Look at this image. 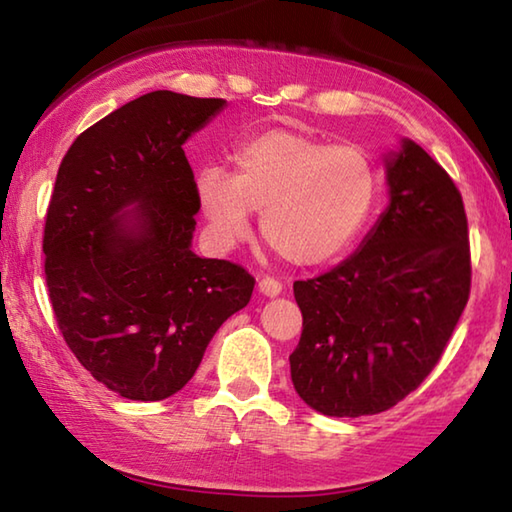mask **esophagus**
<instances>
[{"label": "esophagus", "mask_w": 512, "mask_h": 512, "mask_svg": "<svg viewBox=\"0 0 512 512\" xmlns=\"http://www.w3.org/2000/svg\"><path fill=\"white\" fill-rule=\"evenodd\" d=\"M257 291L266 298H275V296H280V293H282V284L273 280V277H262V280L257 282Z\"/></svg>", "instance_id": "esophagus-1"}]
</instances>
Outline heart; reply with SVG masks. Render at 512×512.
<instances>
[{"label":"heart","mask_w":512,"mask_h":512,"mask_svg":"<svg viewBox=\"0 0 512 512\" xmlns=\"http://www.w3.org/2000/svg\"><path fill=\"white\" fill-rule=\"evenodd\" d=\"M232 164V176L219 167L196 176L207 237L221 250L244 239L253 210H262L259 230L277 255L327 264L354 244L377 198V169L361 146L291 128L246 137Z\"/></svg>","instance_id":"obj_1"}]
</instances>
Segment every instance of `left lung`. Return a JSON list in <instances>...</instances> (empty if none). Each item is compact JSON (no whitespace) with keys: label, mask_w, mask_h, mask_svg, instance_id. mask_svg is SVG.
<instances>
[{"label":"left lung","mask_w":512,"mask_h":512,"mask_svg":"<svg viewBox=\"0 0 512 512\" xmlns=\"http://www.w3.org/2000/svg\"><path fill=\"white\" fill-rule=\"evenodd\" d=\"M388 205L359 250L293 282L300 400L332 418L391 409L418 388L470 298V239L454 180L413 140L386 153Z\"/></svg>","instance_id":"1"}]
</instances>
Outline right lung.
<instances>
[{
	"instance_id": "1",
	"label": "right lung",
	"mask_w": 512,
	"mask_h": 512,
	"mask_svg": "<svg viewBox=\"0 0 512 512\" xmlns=\"http://www.w3.org/2000/svg\"><path fill=\"white\" fill-rule=\"evenodd\" d=\"M228 106L155 90L76 137L45 223L51 307L69 350L126 400L178 393L255 280L192 250L198 198L183 144Z\"/></svg>"
}]
</instances>
